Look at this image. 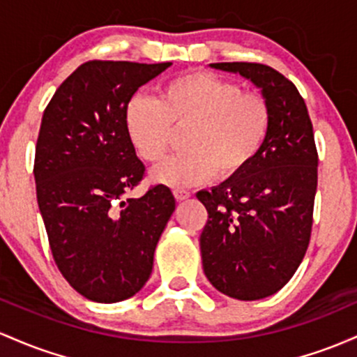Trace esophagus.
Listing matches in <instances>:
<instances>
[{
	"mask_svg": "<svg viewBox=\"0 0 357 357\" xmlns=\"http://www.w3.org/2000/svg\"><path fill=\"white\" fill-rule=\"evenodd\" d=\"M174 195H175V199L178 200V202H182V200H185V199L190 197V192L189 190H183V189H175L174 190Z\"/></svg>",
	"mask_w": 357,
	"mask_h": 357,
	"instance_id": "esophagus-1",
	"label": "esophagus"
}]
</instances>
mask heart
<instances>
[{
	"label": "heart",
	"mask_w": 357,
	"mask_h": 357,
	"mask_svg": "<svg viewBox=\"0 0 357 357\" xmlns=\"http://www.w3.org/2000/svg\"><path fill=\"white\" fill-rule=\"evenodd\" d=\"M185 150L151 170L167 187H190L238 175L256 158L270 130V106L263 96L244 92L238 82L197 70L172 79L158 99L135 94L125 107V130L146 162L165 157L174 128L185 126Z\"/></svg>",
	"instance_id": "obj_1"
}]
</instances>
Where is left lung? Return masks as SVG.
<instances>
[{
    "instance_id": "obj_1",
    "label": "left lung",
    "mask_w": 357,
    "mask_h": 357,
    "mask_svg": "<svg viewBox=\"0 0 357 357\" xmlns=\"http://www.w3.org/2000/svg\"><path fill=\"white\" fill-rule=\"evenodd\" d=\"M261 89L270 130L256 158L238 175L197 192L207 219L202 266L231 298L259 300L288 283L305 256L317 190V148L305 101L294 82L263 63L221 62Z\"/></svg>"
}]
</instances>
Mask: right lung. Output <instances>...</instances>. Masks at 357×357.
<instances>
[{"label":"right lung","instance_id":"1","mask_svg":"<svg viewBox=\"0 0 357 357\" xmlns=\"http://www.w3.org/2000/svg\"><path fill=\"white\" fill-rule=\"evenodd\" d=\"M170 66L91 60L60 84L43 113L33 167L38 209L60 273L92 302L142 290L175 211L165 185L126 197L145 174L125 130L126 102Z\"/></svg>","mask_w":357,"mask_h":357}]
</instances>
